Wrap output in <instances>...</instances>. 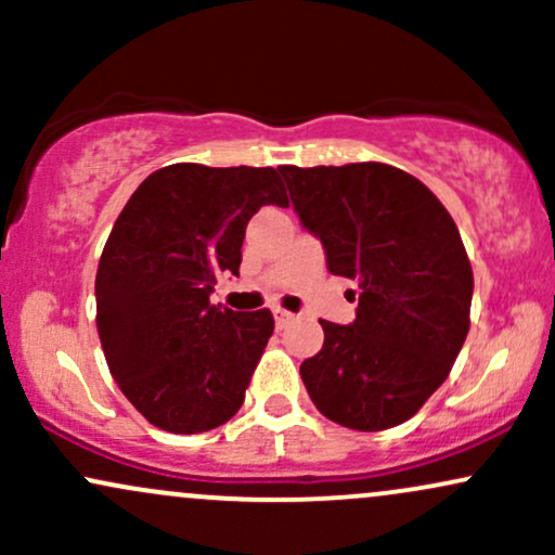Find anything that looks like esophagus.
Listing matches in <instances>:
<instances>
[{
    "instance_id": "obj_1",
    "label": "esophagus",
    "mask_w": 555,
    "mask_h": 555,
    "mask_svg": "<svg viewBox=\"0 0 555 555\" xmlns=\"http://www.w3.org/2000/svg\"><path fill=\"white\" fill-rule=\"evenodd\" d=\"M292 321H295V313H289V310H282V308L273 310V323H276V328L289 326Z\"/></svg>"
}]
</instances>
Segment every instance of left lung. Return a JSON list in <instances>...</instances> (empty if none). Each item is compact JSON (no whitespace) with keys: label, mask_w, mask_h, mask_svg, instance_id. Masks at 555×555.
Instances as JSON below:
<instances>
[{"label":"left lung","mask_w":555,"mask_h":555,"mask_svg":"<svg viewBox=\"0 0 555 555\" xmlns=\"http://www.w3.org/2000/svg\"><path fill=\"white\" fill-rule=\"evenodd\" d=\"M279 175L328 271L360 289L349 326L321 321L326 339L299 365L302 384L344 428H393L443 384L467 339L473 266L460 229L423 182L388 164Z\"/></svg>","instance_id":"8db88e82"}]
</instances>
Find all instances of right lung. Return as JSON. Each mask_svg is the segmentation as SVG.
Instances as JSON below:
<instances>
[{"mask_svg":"<svg viewBox=\"0 0 555 555\" xmlns=\"http://www.w3.org/2000/svg\"><path fill=\"white\" fill-rule=\"evenodd\" d=\"M286 203L271 167L171 164L145 177L114 221L95 273V326L114 380L156 428L190 436L237 415L273 315L211 305L214 284L240 276L253 214Z\"/></svg>","mask_w":555,"mask_h":555,"instance_id":"obj_1","label":"right lung"}]
</instances>
